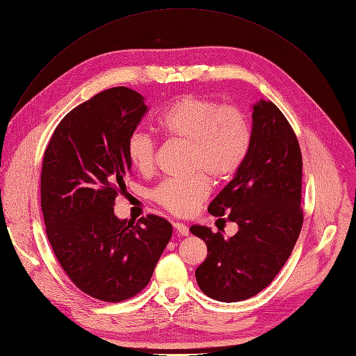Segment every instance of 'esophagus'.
<instances>
[{"label": "esophagus", "mask_w": 356, "mask_h": 356, "mask_svg": "<svg viewBox=\"0 0 356 356\" xmlns=\"http://www.w3.org/2000/svg\"><path fill=\"white\" fill-rule=\"evenodd\" d=\"M173 227H175V230H176L180 236H188V227H187L186 224L176 221V222H173Z\"/></svg>", "instance_id": "34e87169"}]
</instances>
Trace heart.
<instances>
[{"label": "heart", "mask_w": 356, "mask_h": 356, "mask_svg": "<svg viewBox=\"0 0 356 356\" xmlns=\"http://www.w3.org/2000/svg\"><path fill=\"white\" fill-rule=\"evenodd\" d=\"M166 136L190 145V172L186 180H165L152 193L153 200L176 216H188L210 195V181L222 183L236 176L251 147V127L234 106L186 95L161 112L156 120ZM156 143L142 131L127 138L126 156L139 173L154 166Z\"/></svg>", "instance_id": "heart-1"}]
</instances>
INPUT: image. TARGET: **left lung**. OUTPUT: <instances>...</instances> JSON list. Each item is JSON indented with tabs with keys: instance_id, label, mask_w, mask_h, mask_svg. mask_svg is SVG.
<instances>
[{
	"instance_id": "1",
	"label": "left lung",
	"mask_w": 356,
	"mask_h": 356,
	"mask_svg": "<svg viewBox=\"0 0 356 356\" xmlns=\"http://www.w3.org/2000/svg\"><path fill=\"white\" fill-rule=\"evenodd\" d=\"M251 136L244 165L209 206L210 214L234 221L238 232L224 238L222 230L190 227L207 245L206 260L196 270L197 284L221 302L251 298L268 286L293 252L304 221L301 149L271 101L252 106Z\"/></svg>"
}]
</instances>
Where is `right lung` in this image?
Returning <instances> with one entry per match:
<instances>
[{"label": "right lung", "instance_id": "right-lung-1", "mask_svg": "<svg viewBox=\"0 0 356 356\" xmlns=\"http://www.w3.org/2000/svg\"><path fill=\"white\" fill-rule=\"evenodd\" d=\"M143 99L124 86L95 95L59 122L42 161L41 209L54 254L81 291L105 302L140 293L173 233L159 216L135 222L113 211L132 168L127 138L147 112Z\"/></svg>", "mask_w": 356, "mask_h": 356}]
</instances>
